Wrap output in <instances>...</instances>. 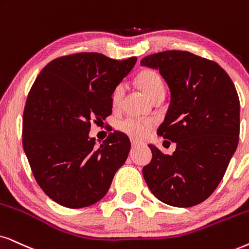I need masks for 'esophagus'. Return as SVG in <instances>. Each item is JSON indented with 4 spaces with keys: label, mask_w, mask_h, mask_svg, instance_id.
Wrapping results in <instances>:
<instances>
[{
    "label": "esophagus",
    "mask_w": 249,
    "mask_h": 249,
    "mask_svg": "<svg viewBox=\"0 0 249 249\" xmlns=\"http://www.w3.org/2000/svg\"><path fill=\"white\" fill-rule=\"evenodd\" d=\"M131 144L133 147H135V146H139V144H141V142H140V141L135 140V139H131Z\"/></svg>",
    "instance_id": "34e87169"
}]
</instances>
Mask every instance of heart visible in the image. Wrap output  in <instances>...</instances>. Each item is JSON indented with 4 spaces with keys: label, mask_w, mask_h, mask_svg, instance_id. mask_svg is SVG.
Returning a JSON list of instances; mask_svg holds the SVG:
<instances>
[{
    "label": "heart",
    "mask_w": 249,
    "mask_h": 249,
    "mask_svg": "<svg viewBox=\"0 0 249 249\" xmlns=\"http://www.w3.org/2000/svg\"><path fill=\"white\" fill-rule=\"evenodd\" d=\"M138 83H139L141 89L146 94L147 97L150 100L154 97L164 94V84H163L162 78L156 71L143 70L138 77ZM125 93V84L121 83L114 88L111 94V102L114 107H118L121 105L123 96ZM155 125V122L153 119L148 118H135V117H126L122 119L118 123V128L128 137L140 139V138L146 137V135L152 131V128Z\"/></svg>",
    "instance_id": "1"
}]
</instances>
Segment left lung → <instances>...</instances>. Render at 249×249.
<instances>
[{
	"label": "left lung",
	"instance_id": "obj_1",
	"mask_svg": "<svg viewBox=\"0 0 249 249\" xmlns=\"http://www.w3.org/2000/svg\"><path fill=\"white\" fill-rule=\"evenodd\" d=\"M142 67L159 70L171 100L157 134L177 143L172 155L153 153L142 175L152 193L169 206L203 202L221 182L237 149L240 102L229 74L216 62L181 50L146 56Z\"/></svg>",
	"mask_w": 249,
	"mask_h": 249
}]
</instances>
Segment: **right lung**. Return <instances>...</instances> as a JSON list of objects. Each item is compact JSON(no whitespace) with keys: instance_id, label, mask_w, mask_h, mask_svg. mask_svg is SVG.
Wrapping results in <instances>:
<instances>
[{"instance_id":"obj_1","label":"right lung","mask_w":249,"mask_h":249,"mask_svg":"<svg viewBox=\"0 0 249 249\" xmlns=\"http://www.w3.org/2000/svg\"><path fill=\"white\" fill-rule=\"evenodd\" d=\"M135 62L78 53L48 63L34 81L24 109L23 148L39 186L61 206L96 203L126 161L127 135L114 132L96 147L88 133L93 119L111 115L112 90Z\"/></svg>"}]
</instances>
